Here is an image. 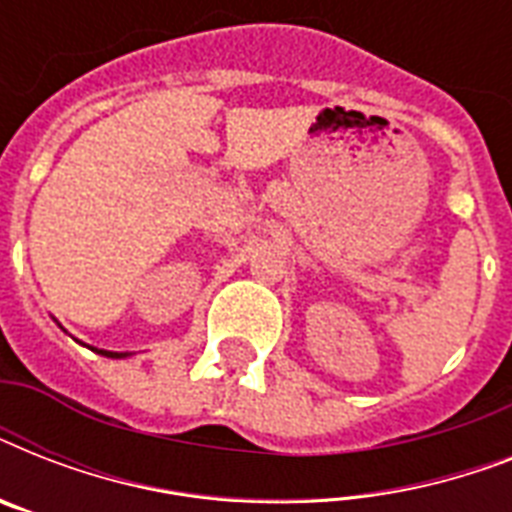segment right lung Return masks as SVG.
I'll list each match as a JSON object with an SVG mask.
<instances>
[{
  "instance_id": "add662e5",
  "label": "right lung",
  "mask_w": 512,
  "mask_h": 512,
  "mask_svg": "<svg viewBox=\"0 0 512 512\" xmlns=\"http://www.w3.org/2000/svg\"><path fill=\"white\" fill-rule=\"evenodd\" d=\"M84 345V342H82ZM95 350V353H100V356H106V358H127V356H132V353H116V350H98V348H92Z\"/></svg>"
}]
</instances>
